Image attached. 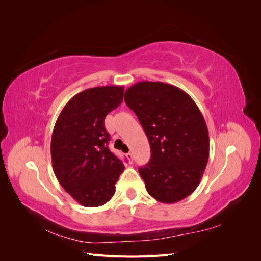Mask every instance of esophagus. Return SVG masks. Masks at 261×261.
Listing matches in <instances>:
<instances>
[{"label":"esophagus","instance_id":"1","mask_svg":"<svg viewBox=\"0 0 261 261\" xmlns=\"http://www.w3.org/2000/svg\"><path fill=\"white\" fill-rule=\"evenodd\" d=\"M126 156H127V159H128V161L132 163L133 162V154H132V152H128V153H126Z\"/></svg>","mask_w":261,"mask_h":261}]
</instances>
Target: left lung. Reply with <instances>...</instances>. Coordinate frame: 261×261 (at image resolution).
Listing matches in <instances>:
<instances>
[{
	"instance_id": "obj_1",
	"label": "left lung",
	"mask_w": 261,
	"mask_h": 261,
	"mask_svg": "<svg viewBox=\"0 0 261 261\" xmlns=\"http://www.w3.org/2000/svg\"><path fill=\"white\" fill-rule=\"evenodd\" d=\"M125 103L137 115L151 158L139 174L149 195L174 203L194 193L207 167L209 133L194 100L177 87L139 82L125 91Z\"/></svg>"
}]
</instances>
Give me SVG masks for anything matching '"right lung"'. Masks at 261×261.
<instances>
[{
	"instance_id": "add662e5",
	"label": "right lung",
	"mask_w": 261,
	"mask_h": 261,
	"mask_svg": "<svg viewBox=\"0 0 261 261\" xmlns=\"http://www.w3.org/2000/svg\"><path fill=\"white\" fill-rule=\"evenodd\" d=\"M123 86L94 87L77 93L60 113L51 138L54 174L85 207L107 203L124 164L110 151L106 116L122 103Z\"/></svg>"
}]
</instances>
